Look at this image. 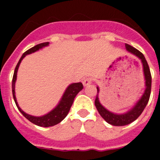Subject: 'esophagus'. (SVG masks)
<instances>
[{"label":"esophagus","instance_id":"1","mask_svg":"<svg viewBox=\"0 0 160 160\" xmlns=\"http://www.w3.org/2000/svg\"><path fill=\"white\" fill-rule=\"evenodd\" d=\"M91 83H92V79L91 78H85L83 80V85H84V86H87V85H90Z\"/></svg>","mask_w":160,"mask_h":160}]
</instances>
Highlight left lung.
<instances>
[{"label":"left lung","instance_id":"8db88e82","mask_svg":"<svg viewBox=\"0 0 160 160\" xmlns=\"http://www.w3.org/2000/svg\"><path fill=\"white\" fill-rule=\"evenodd\" d=\"M125 48L129 53L133 54L141 60L142 65H143L144 80H145V90L140 99L135 103V105L132 107L131 109L123 114H115L114 112L108 110L105 107L101 105V103L100 102V99H99L100 88L97 86V95L95 100V107L103 119H105L107 123L114 126H124L134 121L142 114L144 108L146 107L147 104L149 102L150 92H151V74H150L149 65L145 60V57L140 51L128 44H125Z\"/></svg>","mask_w":160,"mask_h":160}]
</instances>
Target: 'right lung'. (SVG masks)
I'll use <instances>...</instances> for the list:
<instances>
[{"label": "right lung", "instance_id": "add662e5", "mask_svg": "<svg viewBox=\"0 0 160 160\" xmlns=\"http://www.w3.org/2000/svg\"><path fill=\"white\" fill-rule=\"evenodd\" d=\"M49 46V42H44V43H41L39 45H36L32 48L29 49L28 51H26L25 53L22 55L21 57L19 62L17 63V65L16 66L15 71H14L13 79H12V94H13V98L16 103V106L18 108L21 114H23L24 116L26 117V119H28L29 121H31V123L38 125V126L42 127H50L54 126L55 124H59L60 122H61L63 119H65L66 115L68 114L69 111H70V107L72 105L75 97L76 96L78 93L80 92V90H82L83 85L82 83H73L70 84L66 90L63 94L62 97L60 99V102L58 103V105L54 108L52 110L47 113L46 114H44L42 116H33L31 114H26V112H24L22 109L20 108L18 103L16 101V92H15V84L16 81V77H17V71H18V68L20 66L21 60H23V58L27 55H30L31 53H34L36 51H39L40 49H42L46 46Z\"/></svg>", "mask_w": 160, "mask_h": 160}]
</instances>
